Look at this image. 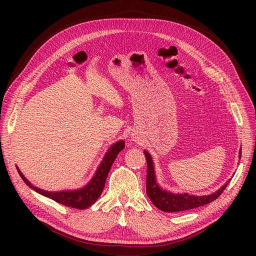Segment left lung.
I'll use <instances>...</instances> for the list:
<instances>
[{"label": "left lung", "instance_id": "obj_1", "mask_svg": "<svg viewBox=\"0 0 256 256\" xmlns=\"http://www.w3.org/2000/svg\"><path fill=\"white\" fill-rule=\"evenodd\" d=\"M144 154L147 162V175H146V193L147 196L152 202V204L162 212H176L182 210H189V209L196 208L214 202V200L218 198L221 193L226 190L228 182V180L226 184L216 191L212 194L196 196H190L188 193H172L166 190H162L159 184H157L156 175H154V166L152 159V156L147 150H144ZM239 158H242V150H239Z\"/></svg>", "mask_w": 256, "mask_h": 256}]
</instances>
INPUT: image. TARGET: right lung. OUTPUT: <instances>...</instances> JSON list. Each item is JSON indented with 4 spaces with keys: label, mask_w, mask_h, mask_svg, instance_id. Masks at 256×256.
I'll return each mask as SVG.
<instances>
[{
    "label": "right lung",
    "mask_w": 256,
    "mask_h": 256,
    "mask_svg": "<svg viewBox=\"0 0 256 256\" xmlns=\"http://www.w3.org/2000/svg\"><path fill=\"white\" fill-rule=\"evenodd\" d=\"M124 148H125V142L122 140L114 143L104 154L102 164H100V166H98L94 177L92 178V180L85 186V187L78 190H74V191L50 192V191L40 189L30 184L24 177V175L21 173V171L18 168L17 170L23 182H24L30 188H32L37 193H40V194L56 200V202L62 205H65L72 208H76V209H85L94 204L98 200V198L102 196V190L106 184V176L110 172V168L113 164V162L115 158L118 157V152Z\"/></svg>",
    "instance_id": "obj_1"
}]
</instances>
